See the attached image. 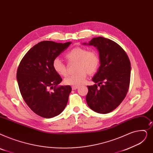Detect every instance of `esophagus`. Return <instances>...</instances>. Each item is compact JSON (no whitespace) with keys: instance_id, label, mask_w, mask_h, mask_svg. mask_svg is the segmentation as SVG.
<instances>
[{"instance_id":"esophagus-1","label":"esophagus","mask_w":153,"mask_h":153,"mask_svg":"<svg viewBox=\"0 0 153 153\" xmlns=\"http://www.w3.org/2000/svg\"><path fill=\"white\" fill-rule=\"evenodd\" d=\"M78 86H72V90H76V89H78Z\"/></svg>"}]
</instances>
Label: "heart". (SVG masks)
Returning a JSON list of instances; mask_svg holds the SVG:
<instances>
[{"mask_svg":"<svg viewBox=\"0 0 153 153\" xmlns=\"http://www.w3.org/2000/svg\"><path fill=\"white\" fill-rule=\"evenodd\" d=\"M69 62H76V74L70 75L64 79V83L67 85L78 86L82 84L87 76L94 74L98 69L100 59L97 53L94 51H88L86 48L76 47L65 54ZM55 72L61 76L68 74L65 64L58 58H56L52 63Z\"/></svg>","mask_w":153,"mask_h":153,"instance_id":"b5f03b06","label":"heart"}]
</instances>
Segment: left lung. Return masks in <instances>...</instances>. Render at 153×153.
Here are the masks:
<instances>
[{
    "label": "left lung",
    "instance_id": "1",
    "mask_svg": "<svg viewBox=\"0 0 153 153\" xmlns=\"http://www.w3.org/2000/svg\"><path fill=\"white\" fill-rule=\"evenodd\" d=\"M83 44L97 49L101 64L92 79L97 85H88L86 102L94 111L109 113L122 102L128 91L131 76L129 57L120 45L109 39L94 37Z\"/></svg>",
    "mask_w": 153,
    "mask_h": 153
}]
</instances>
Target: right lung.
<instances>
[{
	"label": "right lung",
	"instance_id": "1",
	"mask_svg": "<svg viewBox=\"0 0 153 153\" xmlns=\"http://www.w3.org/2000/svg\"><path fill=\"white\" fill-rule=\"evenodd\" d=\"M71 44L40 42L26 53L19 65L17 80L21 95L30 109L42 117L60 114L68 104L72 88L58 86L62 79L52 63Z\"/></svg>",
	"mask_w": 153,
	"mask_h": 153
}]
</instances>
